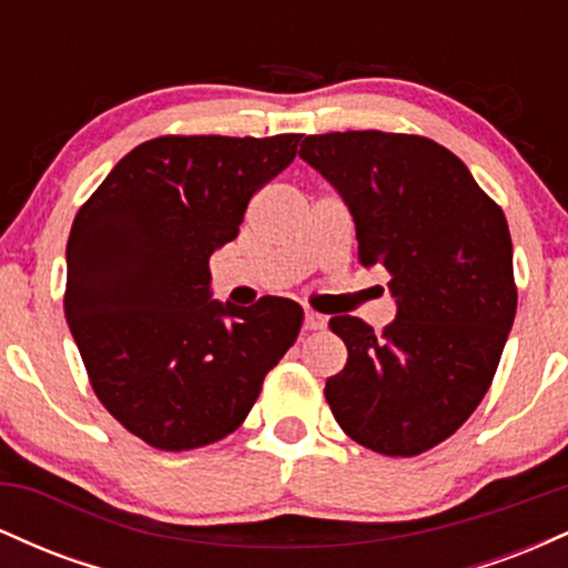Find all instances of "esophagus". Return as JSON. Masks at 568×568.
Masks as SVG:
<instances>
[{
	"mask_svg": "<svg viewBox=\"0 0 568 568\" xmlns=\"http://www.w3.org/2000/svg\"><path fill=\"white\" fill-rule=\"evenodd\" d=\"M325 315H321V312H312V310H306L304 312V328L306 331H323L325 328Z\"/></svg>",
	"mask_w": 568,
	"mask_h": 568,
	"instance_id": "esophagus-1",
	"label": "esophagus"
}]
</instances>
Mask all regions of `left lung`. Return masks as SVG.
<instances>
[{
  "instance_id": "obj_1",
  "label": "left lung",
  "mask_w": 568,
  "mask_h": 568,
  "mask_svg": "<svg viewBox=\"0 0 568 568\" xmlns=\"http://www.w3.org/2000/svg\"><path fill=\"white\" fill-rule=\"evenodd\" d=\"M298 158L347 202L357 262L389 272L397 315L376 334L331 317L347 366L325 400L352 440L416 456L470 419L515 321L513 240L501 207L456 154L425 135H306Z\"/></svg>"
}]
</instances>
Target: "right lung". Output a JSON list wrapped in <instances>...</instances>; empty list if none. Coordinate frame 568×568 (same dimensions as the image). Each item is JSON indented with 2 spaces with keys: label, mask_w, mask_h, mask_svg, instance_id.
<instances>
[{
  "label": "right lung",
  "mask_w": 568,
  "mask_h": 568,
  "mask_svg": "<svg viewBox=\"0 0 568 568\" xmlns=\"http://www.w3.org/2000/svg\"><path fill=\"white\" fill-rule=\"evenodd\" d=\"M302 135H160L128 152L71 224L63 312L98 400L160 452L234 433L304 310L211 298L213 251Z\"/></svg>",
  "instance_id": "1"
}]
</instances>
